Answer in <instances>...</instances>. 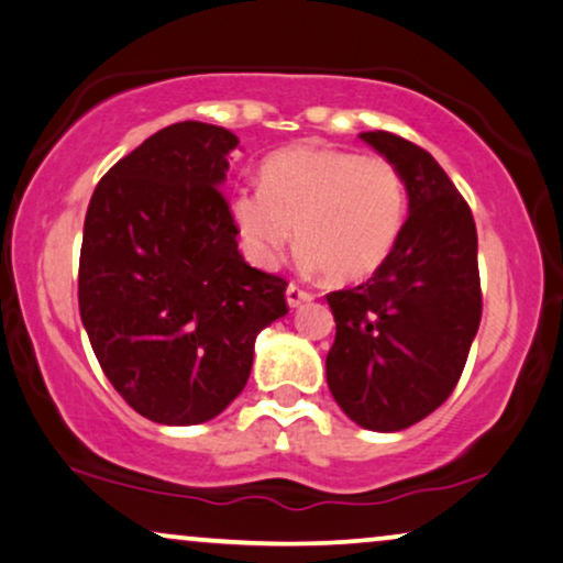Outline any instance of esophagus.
Returning <instances> with one entry per match:
<instances>
[{
  "label": "esophagus",
  "instance_id": "34e87169",
  "mask_svg": "<svg viewBox=\"0 0 563 563\" xmlns=\"http://www.w3.org/2000/svg\"><path fill=\"white\" fill-rule=\"evenodd\" d=\"M286 298H288V306H294V309H296V306L311 301L313 294L309 288H301V286H296V283H290L288 290H286Z\"/></svg>",
  "mask_w": 563,
  "mask_h": 563
}]
</instances>
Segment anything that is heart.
I'll use <instances>...</instances> for the list:
<instances>
[{
  "label": "heart",
  "instance_id": "obj_1",
  "mask_svg": "<svg viewBox=\"0 0 563 563\" xmlns=\"http://www.w3.org/2000/svg\"><path fill=\"white\" fill-rule=\"evenodd\" d=\"M262 187H239L231 219L244 250L273 267L294 242L332 283H360L388 260L407 221V185L380 154L294 146L269 156Z\"/></svg>",
  "mask_w": 563,
  "mask_h": 563
}]
</instances>
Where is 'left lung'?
I'll use <instances>...</instances> for the list:
<instances>
[{
	"label": "left lung",
	"instance_id": "left-lung-1",
	"mask_svg": "<svg viewBox=\"0 0 563 563\" xmlns=\"http://www.w3.org/2000/svg\"><path fill=\"white\" fill-rule=\"evenodd\" d=\"M360 139L399 167L409 219L373 277L327 294L336 321L327 384L352 422L396 432L445 404L466 368L484 306L476 223L422 146L388 131Z\"/></svg>",
	"mask_w": 563,
	"mask_h": 563
}]
</instances>
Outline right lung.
<instances>
[{
	"label": "right lung",
	"instance_id": "obj_1",
	"mask_svg": "<svg viewBox=\"0 0 563 563\" xmlns=\"http://www.w3.org/2000/svg\"><path fill=\"white\" fill-rule=\"evenodd\" d=\"M236 136L183 120L112 164L89 200L79 313L131 409L200 424L242 394L254 336L286 317L288 280L250 267L221 192Z\"/></svg>",
	"mask_w": 563,
	"mask_h": 563
}]
</instances>
